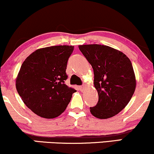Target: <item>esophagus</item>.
Instances as JSON below:
<instances>
[{
    "label": "esophagus",
    "mask_w": 154,
    "mask_h": 154,
    "mask_svg": "<svg viewBox=\"0 0 154 154\" xmlns=\"http://www.w3.org/2000/svg\"><path fill=\"white\" fill-rule=\"evenodd\" d=\"M85 88V85H82V86L79 87V90H80L81 91H83V90H84Z\"/></svg>",
    "instance_id": "34e87169"
}]
</instances>
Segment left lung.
<instances>
[{
	"mask_svg": "<svg viewBox=\"0 0 154 154\" xmlns=\"http://www.w3.org/2000/svg\"><path fill=\"white\" fill-rule=\"evenodd\" d=\"M94 71L97 105L90 107L100 119L113 117L128 105L136 89V77L130 59L123 52L100 44L79 45Z\"/></svg>",
	"mask_w": 154,
	"mask_h": 154,
	"instance_id": "1",
	"label": "left lung"
}]
</instances>
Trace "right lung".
Instances as JSON below:
<instances>
[{
	"label": "right lung",
	"mask_w": 154,
	"mask_h": 154,
	"mask_svg": "<svg viewBox=\"0 0 154 154\" xmlns=\"http://www.w3.org/2000/svg\"><path fill=\"white\" fill-rule=\"evenodd\" d=\"M72 46H53L37 49L23 62L16 80L24 104L37 116L58 117L69 103L74 88L64 84Z\"/></svg>",
	"instance_id": "add662e5"
}]
</instances>
